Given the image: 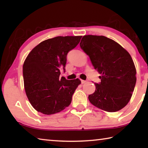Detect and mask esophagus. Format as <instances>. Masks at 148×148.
Returning a JSON list of instances; mask_svg holds the SVG:
<instances>
[{
	"label": "esophagus",
	"mask_w": 148,
	"mask_h": 148,
	"mask_svg": "<svg viewBox=\"0 0 148 148\" xmlns=\"http://www.w3.org/2000/svg\"><path fill=\"white\" fill-rule=\"evenodd\" d=\"M81 83H82V84H85V83H86V80H83V79H82V80H81Z\"/></svg>",
	"instance_id": "1"
}]
</instances>
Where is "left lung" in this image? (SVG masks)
Listing matches in <instances>:
<instances>
[{
  "instance_id": "1",
  "label": "left lung",
  "mask_w": 148,
  "mask_h": 148,
  "mask_svg": "<svg viewBox=\"0 0 148 148\" xmlns=\"http://www.w3.org/2000/svg\"><path fill=\"white\" fill-rule=\"evenodd\" d=\"M79 46L101 74V82L89 95L91 103L109 112L119 111L128 104L136 82V71L129 52L104 36L86 35Z\"/></svg>"
}]
</instances>
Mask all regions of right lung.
<instances>
[{
    "label": "right lung",
    "instance_id": "right-lung-1",
    "mask_svg": "<svg viewBox=\"0 0 148 148\" xmlns=\"http://www.w3.org/2000/svg\"><path fill=\"white\" fill-rule=\"evenodd\" d=\"M82 36H57L42 42L27 57L23 66L24 87L30 103L39 112L51 115L63 110L72 102L78 79L60 78L69 52Z\"/></svg>",
    "mask_w": 148,
    "mask_h": 148
}]
</instances>
